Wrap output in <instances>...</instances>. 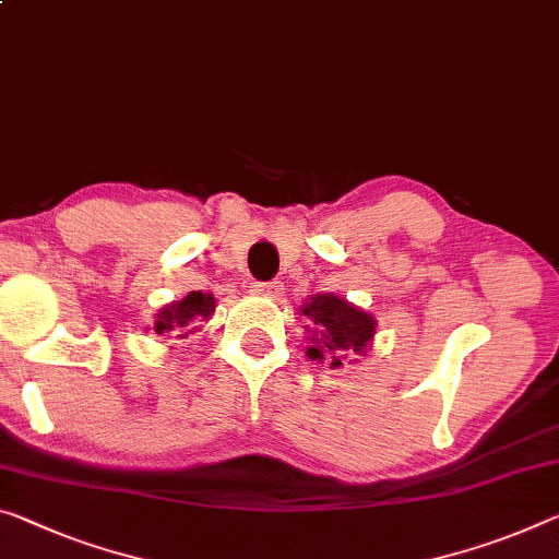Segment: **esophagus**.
Here are the masks:
<instances>
[{"mask_svg":"<svg viewBox=\"0 0 559 559\" xmlns=\"http://www.w3.org/2000/svg\"><path fill=\"white\" fill-rule=\"evenodd\" d=\"M251 290L255 296H265V298H278L283 286L278 281H271V283H253Z\"/></svg>","mask_w":559,"mask_h":559,"instance_id":"obj_1","label":"esophagus"}]
</instances>
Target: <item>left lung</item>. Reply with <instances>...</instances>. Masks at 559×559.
<instances>
[{"mask_svg": "<svg viewBox=\"0 0 559 559\" xmlns=\"http://www.w3.org/2000/svg\"><path fill=\"white\" fill-rule=\"evenodd\" d=\"M300 316L311 321L306 325V358L328 362V368H341L348 358L366 356L373 348L378 321L350 300L335 294H316L300 306Z\"/></svg>", "mask_w": 559, "mask_h": 559, "instance_id": "1", "label": "left lung"}]
</instances>
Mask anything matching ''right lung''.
Segmentation results:
<instances>
[{"label":"right lung","instance_id":"obj_1","mask_svg":"<svg viewBox=\"0 0 559 559\" xmlns=\"http://www.w3.org/2000/svg\"><path fill=\"white\" fill-rule=\"evenodd\" d=\"M216 311L214 294H203V290H189L181 300H171L154 313V325L148 331L166 338H186L191 333H201L203 323L211 321Z\"/></svg>","mask_w":559,"mask_h":559}]
</instances>
